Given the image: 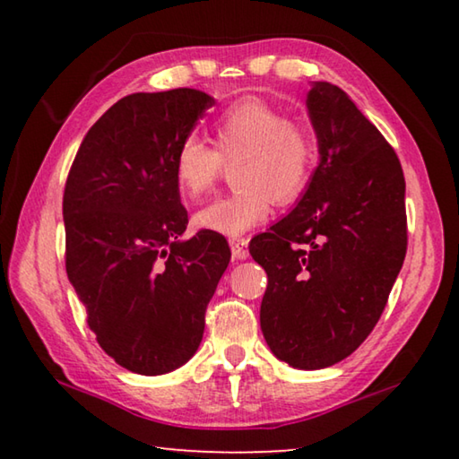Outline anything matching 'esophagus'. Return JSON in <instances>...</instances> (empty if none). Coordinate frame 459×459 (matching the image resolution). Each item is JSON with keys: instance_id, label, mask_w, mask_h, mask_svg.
I'll return each instance as SVG.
<instances>
[{"instance_id": "obj_1", "label": "esophagus", "mask_w": 459, "mask_h": 459, "mask_svg": "<svg viewBox=\"0 0 459 459\" xmlns=\"http://www.w3.org/2000/svg\"><path fill=\"white\" fill-rule=\"evenodd\" d=\"M230 251H232V259L235 261L247 259L248 257V240L243 237L230 238Z\"/></svg>"}]
</instances>
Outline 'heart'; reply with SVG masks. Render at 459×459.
I'll return each instance as SVG.
<instances>
[{"mask_svg": "<svg viewBox=\"0 0 459 459\" xmlns=\"http://www.w3.org/2000/svg\"><path fill=\"white\" fill-rule=\"evenodd\" d=\"M212 143L188 135L174 155V180L186 200H200L232 164L237 188L196 212L200 229L238 237L271 214L273 202L291 204L312 178L316 143L301 123L261 99H243L214 119Z\"/></svg>", "mask_w": 459, "mask_h": 459, "instance_id": "obj_1", "label": "heart"}]
</instances>
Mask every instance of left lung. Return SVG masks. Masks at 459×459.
<instances>
[{
  "label": "left lung",
  "instance_id": "left-lung-1",
  "mask_svg": "<svg viewBox=\"0 0 459 459\" xmlns=\"http://www.w3.org/2000/svg\"><path fill=\"white\" fill-rule=\"evenodd\" d=\"M320 164L298 206L255 237L265 269L261 330L293 368L332 367L380 320L407 253L405 176L397 153L330 82L307 92Z\"/></svg>",
  "mask_w": 459,
  "mask_h": 459
}]
</instances>
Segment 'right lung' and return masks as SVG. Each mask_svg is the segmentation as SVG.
Listing matches in <instances>:
<instances>
[{
  "label": "right lung",
  "instance_id": "right-lung-1",
  "mask_svg": "<svg viewBox=\"0 0 459 459\" xmlns=\"http://www.w3.org/2000/svg\"><path fill=\"white\" fill-rule=\"evenodd\" d=\"M214 99L196 89L134 92L84 135L66 178V273L99 346L137 375L188 362L230 261L222 235L182 240L188 212L174 155Z\"/></svg>",
  "mask_w": 459,
  "mask_h": 459
}]
</instances>
